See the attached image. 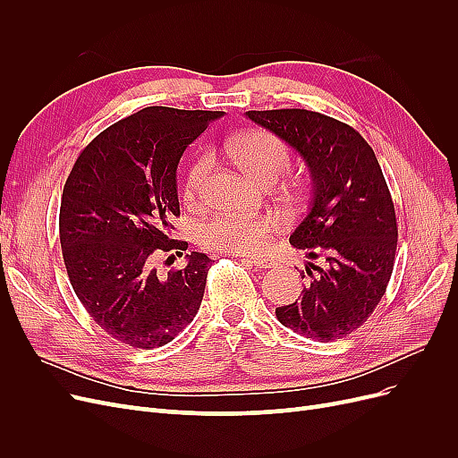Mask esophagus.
I'll use <instances>...</instances> for the list:
<instances>
[{
	"instance_id": "esophagus-1",
	"label": "esophagus",
	"mask_w": 458,
	"mask_h": 458,
	"mask_svg": "<svg viewBox=\"0 0 458 458\" xmlns=\"http://www.w3.org/2000/svg\"><path fill=\"white\" fill-rule=\"evenodd\" d=\"M248 261H250V266H254L256 269H271V267H275V261L271 258H266V256L250 258Z\"/></svg>"
}]
</instances>
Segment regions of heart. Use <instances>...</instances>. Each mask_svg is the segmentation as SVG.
I'll list each match as a JSON object with an SVG mask.
<instances>
[{"label":"heart","mask_w":458,"mask_h":458,"mask_svg":"<svg viewBox=\"0 0 458 458\" xmlns=\"http://www.w3.org/2000/svg\"><path fill=\"white\" fill-rule=\"evenodd\" d=\"M229 155L239 168L258 183H275L290 168V148L271 131H248L233 137L227 145ZM210 172V157L200 155L185 175L183 197L189 204L197 202L204 179ZM275 219L267 216L217 214L199 227V241L210 250L248 254L258 252L266 244L267 234L275 229Z\"/></svg>","instance_id":"heart-1"}]
</instances>
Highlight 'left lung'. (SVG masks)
I'll use <instances>...</instances> for the list:
<instances>
[{
	"instance_id": "obj_1",
	"label": "left lung",
	"mask_w": 458,
	"mask_h": 458,
	"mask_svg": "<svg viewBox=\"0 0 458 458\" xmlns=\"http://www.w3.org/2000/svg\"><path fill=\"white\" fill-rule=\"evenodd\" d=\"M246 116L296 148L311 175L310 210L290 234V244L310 258L311 281L300 300L275 310L276 318L317 342L352 335L382 300L397 248L395 208L374 150L348 123L313 110ZM321 257L326 266L318 268L312 259Z\"/></svg>"
}]
</instances>
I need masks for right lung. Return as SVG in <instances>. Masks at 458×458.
I'll return each instance as SVG.
<instances>
[{"mask_svg":"<svg viewBox=\"0 0 458 458\" xmlns=\"http://www.w3.org/2000/svg\"><path fill=\"white\" fill-rule=\"evenodd\" d=\"M221 116L147 106L97 135L64 183L59 231L68 279L93 321L131 348L172 342L200 308L212 259L191 252L168 275L155 261L187 250L185 241L170 239L177 164Z\"/></svg>","mask_w":458,"mask_h":458,"instance_id":"1","label":"right lung"}]
</instances>
